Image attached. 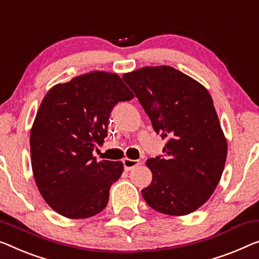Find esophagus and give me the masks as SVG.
Here are the masks:
<instances>
[{"label": "esophagus", "instance_id": "1", "mask_svg": "<svg viewBox=\"0 0 259 259\" xmlns=\"http://www.w3.org/2000/svg\"><path fill=\"white\" fill-rule=\"evenodd\" d=\"M138 164H140V160L129 159V158H124V159H123V165H124L125 171H130V169L136 167Z\"/></svg>", "mask_w": 259, "mask_h": 259}]
</instances>
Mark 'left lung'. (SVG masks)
Returning <instances> with one entry per match:
<instances>
[{
  "label": "left lung",
  "instance_id": "8db88e82",
  "mask_svg": "<svg viewBox=\"0 0 259 259\" xmlns=\"http://www.w3.org/2000/svg\"><path fill=\"white\" fill-rule=\"evenodd\" d=\"M161 138L164 156L149 158L152 181L145 202L163 214L181 216L210 198L228 145L213 100L201 83L169 66H146L122 76Z\"/></svg>",
  "mask_w": 259,
  "mask_h": 259
}]
</instances>
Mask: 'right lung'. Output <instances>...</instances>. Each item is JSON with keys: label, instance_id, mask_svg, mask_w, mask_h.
<instances>
[{"label": "right lung", "instance_id": "obj_1", "mask_svg": "<svg viewBox=\"0 0 259 259\" xmlns=\"http://www.w3.org/2000/svg\"><path fill=\"white\" fill-rule=\"evenodd\" d=\"M134 94L116 73L94 71L48 92L30 133L34 181L46 203L68 219H87L106 208L122 161H98L113 108Z\"/></svg>", "mask_w": 259, "mask_h": 259}]
</instances>
